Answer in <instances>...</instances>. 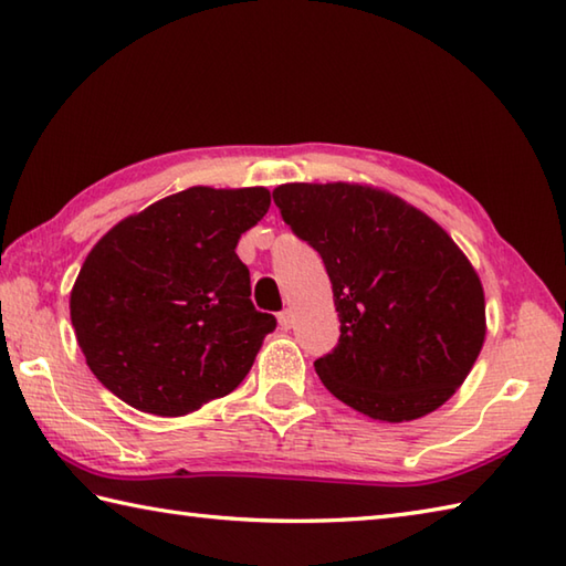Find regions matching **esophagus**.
<instances>
[{"instance_id":"1","label":"esophagus","mask_w":566,"mask_h":566,"mask_svg":"<svg viewBox=\"0 0 566 566\" xmlns=\"http://www.w3.org/2000/svg\"><path fill=\"white\" fill-rule=\"evenodd\" d=\"M293 310H283V313H279V325L281 329H291L293 327Z\"/></svg>"}]
</instances>
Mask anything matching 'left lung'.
<instances>
[{
	"label": "left lung",
	"instance_id": "obj_1",
	"mask_svg": "<svg viewBox=\"0 0 566 566\" xmlns=\"http://www.w3.org/2000/svg\"><path fill=\"white\" fill-rule=\"evenodd\" d=\"M273 202L332 281L342 334L315 361L329 394L384 422L444 406L486 339L479 273L454 239L418 207L359 182H285Z\"/></svg>",
	"mask_w": 566,
	"mask_h": 566
}]
</instances>
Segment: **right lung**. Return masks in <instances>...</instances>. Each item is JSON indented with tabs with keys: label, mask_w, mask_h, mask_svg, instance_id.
I'll return each mask as SVG.
<instances>
[{
	"label": "right lung",
	"mask_w": 566,
	"mask_h": 566,
	"mask_svg": "<svg viewBox=\"0 0 566 566\" xmlns=\"http://www.w3.org/2000/svg\"><path fill=\"white\" fill-rule=\"evenodd\" d=\"M266 188L195 186L114 224L77 273L71 319L90 371L126 406L180 418L244 380L275 317L251 303L241 234Z\"/></svg>",
	"instance_id": "1"
}]
</instances>
